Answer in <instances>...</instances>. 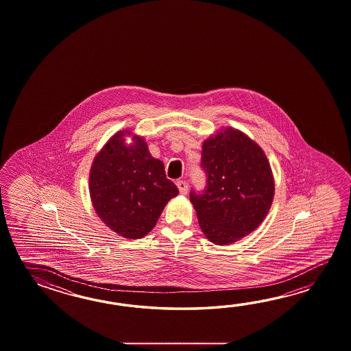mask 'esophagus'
<instances>
[{
  "mask_svg": "<svg viewBox=\"0 0 351 351\" xmlns=\"http://www.w3.org/2000/svg\"><path fill=\"white\" fill-rule=\"evenodd\" d=\"M177 186H178L179 192L182 194H186L188 192V183L186 180H177Z\"/></svg>",
  "mask_w": 351,
  "mask_h": 351,
  "instance_id": "34e87169",
  "label": "esophagus"
}]
</instances>
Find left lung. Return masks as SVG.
I'll list each match as a JSON object with an SVG mask.
<instances>
[{
    "mask_svg": "<svg viewBox=\"0 0 351 351\" xmlns=\"http://www.w3.org/2000/svg\"><path fill=\"white\" fill-rule=\"evenodd\" d=\"M207 173L204 194L191 202L204 236L226 246L254 232L267 216L275 195L269 159L257 143L239 129L221 128L202 145Z\"/></svg>",
    "mask_w": 351,
    "mask_h": 351,
    "instance_id": "1",
    "label": "left lung"
}]
</instances>
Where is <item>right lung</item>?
Segmentation results:
<instances>
[{"label": "right lung", "mask_w": 351, "mask_h": 351, "mask_svg": "<svg viewBox=\"0 0 351 351\" xmlns=\"http://www.w3.org/2000/svg\"><path fill=\"white\" fill-rule=\"evenodd\" d=\"M89 192L97 217L127 239L147 236L179 193L165 177L163 162L152 157L145 139L129 129L117 132L97 152Z\"/></svg>", "instance_id": "obj_1"}]
</instances>
